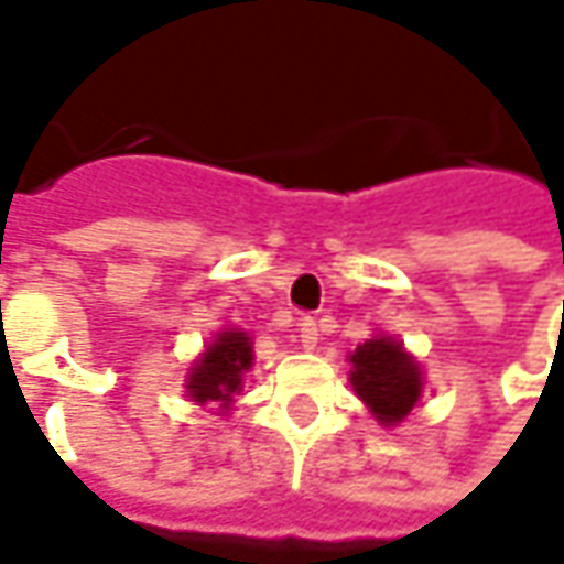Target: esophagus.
<instances>
[{"label": "esophagus", "instance_id": "obj_1", "mask_svg": "<svg viewBox=\"0 0 564 564\" xmlns=\"http://www.w3.org/2000/svg\"><path fill=\"white\" fill-rule=\"evenodd\" d=\"M315 344H318V322L315 318H303L300 322V347L303 350H315Z\"/></svg>", "mask_w": 564, "mask_h": 564}]
</instances>
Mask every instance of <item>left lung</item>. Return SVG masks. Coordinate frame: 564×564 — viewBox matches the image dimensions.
<instances>
[{"label": "left lung", "mask_w": 564, "mask_h": 564, "mask_svg": "<svg viewBox=\"0 0 564 564\" xmlns=\"http://www.w3.org/2000/svg\"><path fill=\"white\" fill-rule=\"evenodd\" d=\"M350 384L381 426H398L423 394V372L394 337H372L350 356Z\"/></svg>", "instance_id": "left-lung-1"}]
</instances>
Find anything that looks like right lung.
I'll return each mask as SVG.
<instances>
[{
	"label": "right lung",
	"mask_w": 564,
	"mask_h": 564,
	"mask_svg": "<svg viewBox=\"0 0 564 564\" xmlns=\"http://www.w3.org/2000/svg\"><path fill=\"white\" fill-rule=\"evenodd\" d=\"M249 369H252V337L239 328L217 330L208 350L192 366L185 394L195 404H217L220 410H227L242 391V376Z\"/></svg>",
	"instance_id": "right-lung-1"
}]
</instances>
